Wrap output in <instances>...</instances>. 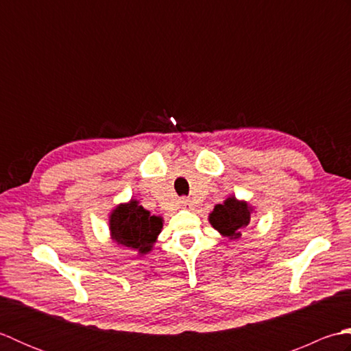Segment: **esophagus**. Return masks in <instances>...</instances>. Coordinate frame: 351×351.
<instances>
[{
	"label": "esophagus",
	"instance_id": "34e87169",
	"mask_svg": "<svg viewBox=\"0 0 351 351\" xmlns=\"http://www.w3.org/2000/svg\"><path fill=\"white\" fill-rule=\"evenodd\" d=\"M180 204H181V206H185V208L193 205V204H191V199H190V197H185V196L180 199Z\"/></svg>",
	"mask_w": 351,
	"mask_h": 351
}]
</instances>
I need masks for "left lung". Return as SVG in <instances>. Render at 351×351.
<instances>
[{
  "mask_svg": "<svg viewBox=\"0 0 351 351\" xmlns=\"http://www.w3.org/2000/svg\"><path fill=\"white\" fill-rule=\"evenodd\" d=\"M250 214V206L232 196L214 206V211L210 214V223L223 237L237 240L241 237V230L249 225Z\"/></svg>",
  "mask_w": 351,
  "mask_h": 351,
  "instance_id": "obj_1",
  "label": "left lung"
}]
</instances>
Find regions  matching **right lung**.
Returning a JSON list of instances; mask_svg holds the SVG:
<instances>
[{
    "mask_svg": "<svg viewBox=\"0 0 351 351\" xmlns=\"http://www.w3.org/2000/svg\"><path fill=\"white\" fill-rule=\"evenodd\" d=\"M161 228L162 219L151 215L137 200L119 205L110 215L111 238L117 244L137 250L140 255L152 250Z\"/></svg>",
    "mask_w": 351,
    "mask_h": 351,
    "instance_id": "right-lung-1",
    "label": "right lung"
}]
</instances>
